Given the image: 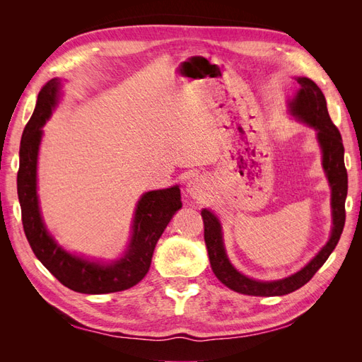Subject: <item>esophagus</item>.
I'll return each mask as SVG.
<instances>
[{
  "label": "esophagus",
  "mask_w": 362,
  "mask_h": 362,
  "mask_svg": "<svg viewBox=\"0 0 362 362\" xmlns=\"http://www.w3.org/2000/svg\"><path fill=\"white\" fill-rule=\"evenodd\" d=\"M187 192L196 201H205L208 196V184L202 177H194L187 182Z\"/></svg>",
  "instance_id": "esophagus-1"
}]
</instances>
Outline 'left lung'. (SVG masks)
Listing matches in <instances>:
<instances>
[{
    "label": "left lung",
    "mask_w": 362,
    "mask_h": 362,
    "mask_svg": "<svg viewBox=\"0 0 362 362\" xmlns=\"http://www.w3.org/2000/svg\"><path fill=\"white\" fill-rule=\"evenodd\" d=\"M298 84L293 96L287 103L288 113L299 122H303L315 131V139L322 149V168L331 187L332 229L329 240L315 254L308 264L293 275L276 281H259L249 278L238 272L229 261L222 234V225L211 210L201 211L204 218V238L210 257V264L217 279L228 288L247 296H284L303 287L335 249L346 222V196H347V170L344 168V146L338 128L332 124L327 113L325 95L313 80L306 76H294Z\"/></svg>",
    "instance_id": "8db88e82"
}]
</instances>
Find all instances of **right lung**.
<instances>
[{
    "instance_id": "add662e5",
    "label": "right lung",
    "mask_w": 362,
    "mask_h": 362,
    "mask_svg": "<svg viewBox=\"0 0 362 362\" xmlns=\"http://www.w3.org/2000/svg\"><path fill=\"white\" fill-rule=\"evenodd\" d=\"M60 96V78H52L42 87L35 112L21 139L18 198L25 237L37 259L64 287L84 294H105L131 288L145 278L158 238L173 214L182 206L180 185L141 194L136 205L128 246L119 258L112 261L87 258L62 247L43 222L37 196L42 127L56 110Z\"/></svg>"
}]
</instances>
